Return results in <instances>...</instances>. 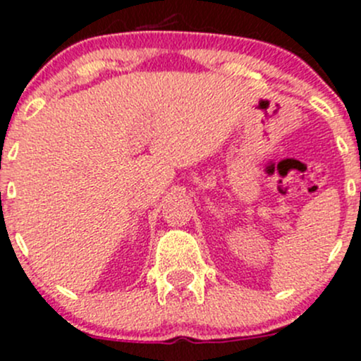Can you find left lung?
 I'll return each instance as SVG.
<instances>
[{
	"instance_id": "1",
	"label": "left lung",
	"mask_w": 361,
	"mask_h": 361,
	"mask_svg": "<svg viewBox=\"0 0 361 361\" xmlns=\"http://www.w3.org/2000/svg\"><path fill=\"white\" fill-rule=\"evenodd\" d=\"M360 201H361V192H360Z\"/></svg>"
}]
</instances>
